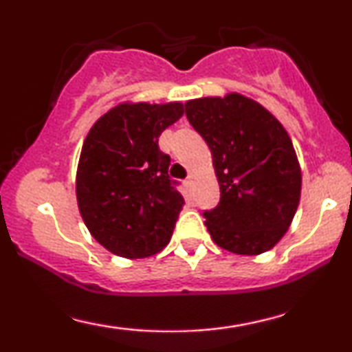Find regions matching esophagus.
Wrapping results in <instances>:
<instances>
[{
  "instance_id": "34e87169",
  "label": "esophagus",
  "mask_w": 352,
  "mask_h": 352,
  "mask_svg": "<svg viewBox=\"0 0 352 352\" xmlns=\"http://www.w3.org/2000/svg\"><path fill=\"white\" fill-rule=\"evenodd\" d=\"M184 184H185V187H190V185H192V179H190V177H188V179L185 180Z\"/></svg>"
}]
</instances>
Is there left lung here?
Instances as JSON below:
<instances>
[{"mask_svg": "<svg viewBox=\"0 0 352 352\" xmlns=\"http://www.w3.org/2000/svg\"><path fill=\"white\" fill-rule=\"evenodd\" d=\"M185 116L210 147L220 185V204L204 212L212 240L248 256L272 250L301 197V167L286 129L238 92L187 100Z\"/></svg>", "mask_w": 352, "mask_h": 352, "instance_id": "1", "label": "left lung"}]
</instances>
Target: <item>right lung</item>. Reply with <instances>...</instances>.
<instances>
[{"label":"right lung","instance_id":"add662e5","mask_svg":"<svg viewBox=\"0 0 352 352\" xmlns=\"http://www.w3.org/2000/svg\"><path fill=\"white\" fill-rule=\"evenodd\" d=\"M184 104L122 102L100 116L82 144L76 197L84 223L104 248L145 258L170 241L185 200L168 177L159 137Z\"/></svg>","mask_w":352,"mask_h":352}]
</instances>
